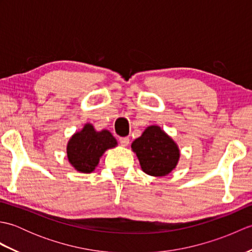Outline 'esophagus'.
Returning <instances> with one entry per match:
<instances>
[{
	"label": "esophagus",
	"instance_id": "34e87169",
	"mask_svg": "<svg viewBox=\"0 0 252 252\" xmlns=\"http://www.w3.org/2000/svg\"><path fill=\"white\" fill-rule=\"evenodd\" d=\"M119 142L122 146H127L130 143V138L129 137H120Z\"/></svg>",
	"mask_w": 252,
	"mask_h": 252
}]
</instances>
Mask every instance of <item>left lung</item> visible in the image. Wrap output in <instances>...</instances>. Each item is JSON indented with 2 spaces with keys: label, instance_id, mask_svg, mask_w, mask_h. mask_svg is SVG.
Segmentation results:
<instances>
[{
  "label": "left lung",
  "instance_id": "obj_1",
  "mask_svg": "<svg viewBox=\"0 0 252 252\" xmlns=\"http://www.w3.org/2000/svg\"><path fill=\"white\" fill-rule=\"evenodd\" d=\"M131 148L144 172L156 178L172 172L180 160L178 144L159 126H147L143 134L133 141Z\"/></svg>",
  "mask_w": 252,
  "mask_h": 252
}]
</instances>
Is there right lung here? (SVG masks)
Masks as SVG:
<instances>
[{"mask_svg":"<svg viewBox=\"0 0 252 252\" xmlns=\"http://www.w3.org/2000/svg\"><path fill=\"white\" fill-rule=\"evenodd\" d=\"M117 145V140L108 130L96 131L93 125L85 123L82 130L74 133L67 144L68 161L78 172L91 173L107 149Z\"/></svg>","mask_w":252,"mask_h":252,"instance_id":"obj_1","label":"right lung"}]
</instances>
